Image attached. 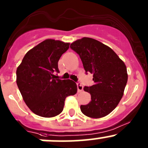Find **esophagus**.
I'll return each instance as SVG.
<instances>
[{"label": "esophagus", "instance_id": "1", "mask_svg": "<svg viewBox=\"0 0 148 148\" xmlns=\"http://www.w3.org/2000/svg\"><path fill=\"white\" fill-rule=\"evenodd\" d=\"M77 90H78L79 92H81L83 90V86L82 85L81 83L79 82H77Z\"/></svg>", "mask_w": 148, "mask_h": 148}]
</instances>
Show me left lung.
I'll use <instances>...</instances> for the list:
<instances>
[{
    "mask_svg": "<svg viewBox=\"0 0 148 148\" xmlns=\"http://www.w3.org/2000/svg\"><path fill=\"white\" fill-rule=\"evenodd\" d=\"M70 48L79 56L86 74H93L95 82L84 87L91 95V101L82 105L81 111L94 119L108 115L124 95L128 79L126 65L111 48L92 38L77 40Z\"/></svg>",
    "mask_w": 148,
    "mask_h": 148,
    "instance_id": "1",
    "label": "left lung"
}]
</instances>
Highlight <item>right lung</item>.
I'll use <instances>...</instances> for the list:
<instances>
[{
	"instance_id": "add662e5",
	"label": "right lung",
	"mask_w": 148,
	"mask_h": 148,
	"mask_svg": "<svg viewBox=\"0 0 148 148\" xmlns=\"http://www.w3.org/2000/svg\"><path fill=\"white\" fill-rule=\"evenodd\" d=\"M69 43L48 39L24 56L16 69V84L24 102L36 115L50 118L62 112L66 97L77 92L71 79H60L58 62Z\"/></svg>"
}]
</instances>
